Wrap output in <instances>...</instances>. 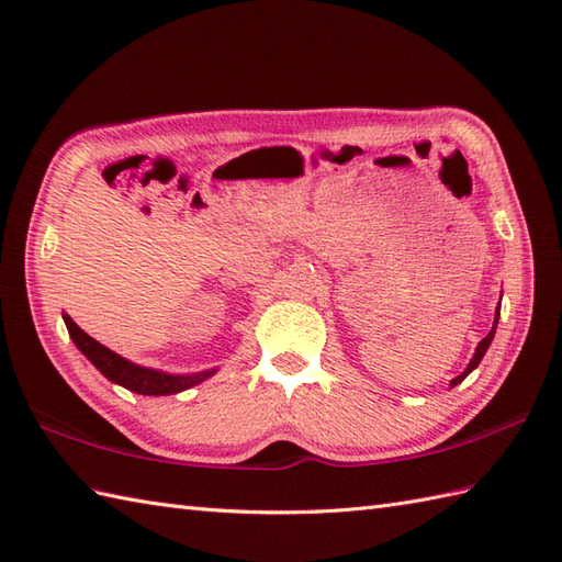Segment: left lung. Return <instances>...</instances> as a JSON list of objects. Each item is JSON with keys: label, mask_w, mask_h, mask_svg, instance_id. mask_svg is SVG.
Segmentation results:
<instances>
[{"label": "left lung", "mask_w": 562, "mask_h": 562, "mask_svg": "<svg viewBox=\"0 0 562 562\" xmlns=\"http://www.w3.org/2000/svg\"><path fill=\"white\" fill-rule=\"evenodd\" d=\"M497 321H499V304H497V308H495V324H493V328H491V333H487V336L479 342V348H475V352H473V357H471V362H469V367L463 369V372L457 376V379H451V389L457 386V384H461V381L469 376L475 367L481 364V360H483V355L487 352V348H491V342H493V338H495V328H497Z\"/></svg>", "instance_id": "8db88e82"}]
</instances>
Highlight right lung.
<instances>
[{
  "mask_svg": "<svg viewBox=\"0 0 562 562\" xmlns=\"http://www.w3.org/2000/svg\"><path fill=\"white\" fill-rule=\"evenodd\" d=\"M63 318L69 330V338L75 340L81 355L87 357V360L97 367L105 379L113 381L117 386H125L127 391L139 393V396H171V393H181L217 372V369H205V372H195V374H169V372H159V369L139 367L135 362L125 360V357H121L117 352L109 350L99 340H93L89 333H83L67 314H63Z\"/></svg>",
  "mask_w": 562,
  "mask_h": 562,
  "instance_id": "1",
  "label": "right lung"
}]
</instances>
